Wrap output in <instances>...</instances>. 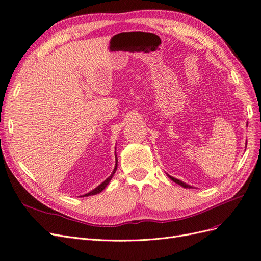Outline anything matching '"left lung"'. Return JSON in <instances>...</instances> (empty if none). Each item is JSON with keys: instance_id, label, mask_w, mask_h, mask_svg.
<instances>
[{"instance_id": "obj_1", "label": "left lung", "mask_w": 261, "mask_h": 261, "mask_svg": "<svg viewBox=\"0 0 261 261\" xmlns=\"http://www.w3.org/2000/svg\"><path fill=\"white\" fill-rule=\"evenodd\" d=\"M168 176H169V178H170L173 182L180 184V186H181V187H183V188H186V189H191V188H192L191 186H189V184L184 183V182H182V181H180V180H178V179H175V178H173V176H171V175H169V174H168Z\"/></svg>"}]
</instances>
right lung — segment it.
I'll list each match as a JSON object with an SVG mask.
<instances>
[{"label":"right lung","mask_w":261,"mask_h":261,"mask_svg":"<svg viewBox=\"0 0 261 261\" xmlns=\"http://www.w3.org/2000/svg\"><path fill=\"white\" fill-rule=\"evenodd\" d=\"M117 166H118V158H117V155H116V164H115V168H114V171H113V173L108 176V178L103 182V183H100L99 186L97 187V188H95L94 190H92L91 192H89V193H87V194H85V195H82V196H91V195H95V194H98V193H100L102 192L106 187H107V184L109 183V181L112 180V178H113V175L115 174V172H116V170H117ZM82 196H80V197H82Z\"/></svg>","instance_id":"add662e5"}]
</instances>
